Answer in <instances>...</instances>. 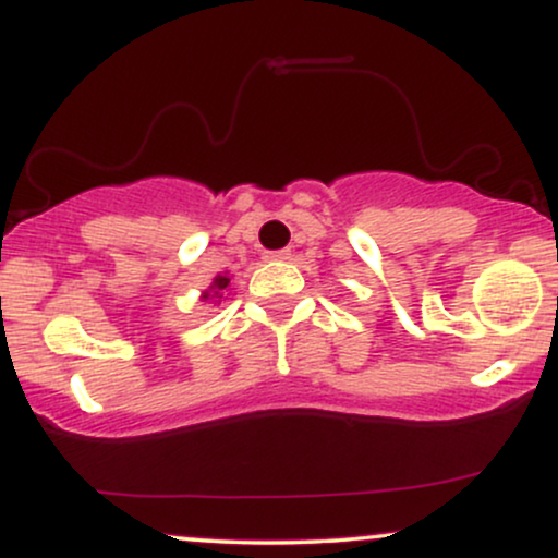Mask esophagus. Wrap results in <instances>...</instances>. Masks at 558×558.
<instances>
[{
  "label": "esophagus",
  "mask_w": 558,
  "mask_h": 558,
  "mask_svg": "<svg viewBox=\"0 0 558 558\" xmlns=\"http://www.w3.org/2000/svg\"><path fill=\"white\" fill-rule=\"evenodd\" d=\"M288 257H291V252H288V248H278V252H270V254H267V259H288Z\"/></svg>",
  "instance_id": "34e87169"
}]
</instances>
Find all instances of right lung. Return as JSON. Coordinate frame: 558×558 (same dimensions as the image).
Returning a JSON list of instances; mask_svg holds the SVG:
<instances>
[{
	"mask_svg": "<svg viewBox=\"0 0 558 558\" xmlns=\"http://www.w3.org/2000/svg\"><path fill=\"white\" fill-rule=\"evenodd\" d=\"M230 283V280L226 278V275H217V278H215V286L213 288H217V291H222V288H226ZM204 299H207V296H204Z\"/></svg>",
	"mask_w": 558,
	"mask_h": 558,
	"instance_id": "obj_1",
	"label": "right lung"
}]
</instances>
